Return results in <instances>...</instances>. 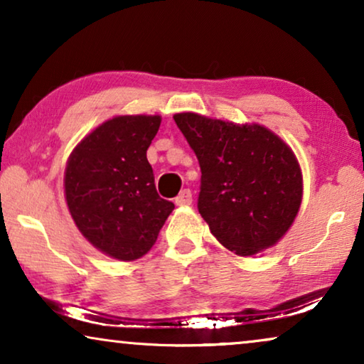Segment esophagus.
<instances>
[{"label":"esophagus","mask_w":364,"mask_h":364,"mask_svg":"<svg viewBox=\"0 0 364 364\" xmlns=\"http://www.w3.org/2000/svg\"><path fill=\"white\" fill-rule=\"evenodd\" d=\"M176 203L178 207H186L192 203V192L188 188H183V191L176 197Z\"/></svg>","instance_id":"obj_1"}]
</instances>
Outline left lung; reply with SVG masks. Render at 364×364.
<instances>
[{"instance_id":"8db88e82","label":"left lung","mask_w":364,"mask_h":364,"mask_svg":"<svg viewBox=\"0 0 364 364\" xmlns=\"http://www.w3.org/2000/svg\"><path fill=\"white\" fill-rule=\"evenodd\" d=\"M200 164L198 212L223 247L250 257L288 232L301 205L295 154L260 124H235L196 112L173 116Z\"/></svg>"}]
</instances>
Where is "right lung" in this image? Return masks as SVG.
I'll list each match as a JSON object with an SVG mask.
<instances>
[{
	"label": "right lung",
	"instance_id": "right-lung-1",
	"mask_svg": "<svg viewBox=\"0 0 364 364\" xmlns=\"http://www.w3.org/2000/svg\"><path fill=\"white\" fill-rule=\"evenodd\" d=\"M161 116H116L74 147L64 171V196L79 232L116 260L151 250L173 203L159 197L147 149Z\"/></svg>",
	"mask_w": 364,
	"mask_h": 364
}]
</instances>
